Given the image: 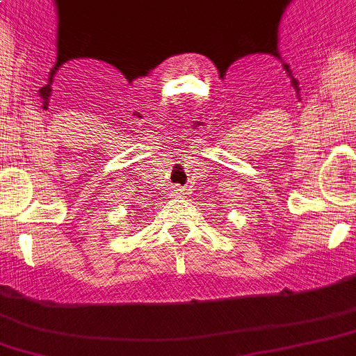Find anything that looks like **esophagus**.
Returning a JSON list of instances; mask_svg holds the SVG:
<instances>
[{
  "instance_id": "obj_1",
  "label": "esophagus",
  "mask_w": 356,
  "mask_h": 356,
  "mask_svg": "<svg viewBox=\"0 0 356 356\" xmlns=\"http://www.w3.org/2000/svg\"><path fill=\"white\" fill-rule=\"evenodd\" d=\"M172 193H174V197H182V195H184V188H181V186H175L174 190H172Z\"/></svg>"
}]
</instances>
